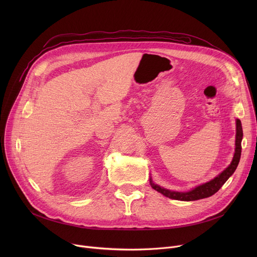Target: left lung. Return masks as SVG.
<instances>
[{"mask_svg":"<svg viewBox=\"0 0 257 257\" xmlns=\"http://www.w3.org/2000/svg\"><path fill=\"white\" fill-rule=\"evenodd\" d=\"M241 139H242V129H241V124L240 120L236 119V140H235V153L233 156V159L231 161L230 166H229L226 170H224L219 176L215 177L214 179L210 180L209 182H206L202 185H199L195 187L194 190L191 192H186V193H179V192H172L169 190H166V188H163L158 186L157 184H154L152 180L150 179V184L151 186L159 192L160 194H163L164 196L174 199V200H180V201H195V200H200V199H204L207 197L212 196L213 194L217 193L220 188L223 186V184L228 180V178L231 176V175L234 173V171L237 168V165L239 163V158H240V153H241Z\"/></svg>","mask_w":257,"mask_h":257,"instance_id":"8db88e82","label":"left lung"}]
</instances>
